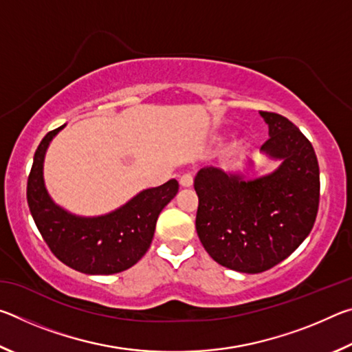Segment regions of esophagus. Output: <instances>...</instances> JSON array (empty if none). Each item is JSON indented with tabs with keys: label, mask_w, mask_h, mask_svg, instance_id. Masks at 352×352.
Listing matches in <instances>:
<instances>
[{
	"label": "esophagus",
	"mask_w": 352,
	"mask_h": 352,
	"mask_svg": "<svg viewBox=\"0 0 352 352\" xmlns=\"http://www.w3.org/2000/svg\"><path fill=\"white\" fill-rule=\"evenodd\" d=\"M180 184L183 188H190L194 184V177L190 174H183L180 177Z\"/></svg>",
	"instance_id": "1"
}]
</instances>
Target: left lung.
<instances>
[{
    "mask_svg": "<svg viewBox=\"0 0 352 352\" xmlns=\"http://www.w3.org/2000/svg\"><path fill=\"white\" fill-rule=\"evenodd\" d=\"M269 135L261 152L281 164L245 180L206 166L194 180L195 228L208 254L226 269L261 273L290 256L311 233L320 204V169L314 147L294 122L261 111Z\"/></svg>",
    "mask_w": 352,
    "mask_h": 352,
    "instance_id": "8db88e82",
    "label": "left lung"
}]
</instances>
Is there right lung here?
I'll list each match as a JSON object with an SVG mask.
<instances>
[{
    "mask_svg": "<svg viewBox=\"0 0 352 352\" xmlns=\"http://www.w3.org/2000/svg\"><path fill=\"white\" fill-rule=\"evenodd\" d=\"M65 126L51 130L34 155L28 178V205L41 237L58 261L87 275H113L135 265L151 247L163 208L175 197L178 182L141 190L116 211L80 217L56 205L43 180V162L51 140Z\"/></svg>",
    "mask_w": 352,
    "mask_h": 352,
    "instance_id": "1",
    "label": "right lung"
}]
</instances>
